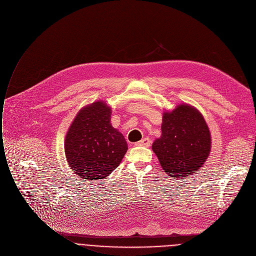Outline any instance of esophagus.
<instances>
[{
	"mask_svg": "<svg viewBox=\"0 0 256 256\" xmlns=\"http://www.w3.org/2000/svg\"><path fill=\"white\" fill-rule=\"evenodd\" d=\"M136 145H139V146H145V147H149V146L151 145V140H150V138H148V137H145V138H143L141 141L137 142V143H136Z\"/></svg>",
	"mask_w": 256,
	"mask_h": 256,
	"instance_id": "1",
	"label": "esophagus"
}]
</instances>
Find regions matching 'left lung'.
<instances>
[{
  "instance_id": "1",
  "label": "left lung",
  "mask_w": 256,
  "mask_h": 256,
  "mask_svg": "<svg viewBox=\"0 0 256 256\" xmlns=\"http://www.w3.org/2000/svg\"><path fill=\"white\" fill-rule=\"evenodd\" d=\"M162 135L152 145L162 169L172 178L196 174L210 156L212 137L202 114L180 103L163 113Z\"/></svg>"
}]
</instances>
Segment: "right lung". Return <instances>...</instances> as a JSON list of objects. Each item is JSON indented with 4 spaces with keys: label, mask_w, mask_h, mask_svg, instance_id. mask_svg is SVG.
<instances>
[{
    "label": "right lung",
    "mask_w": 256,
    "mask_h": 256,
    "mask_svg": "<svg viewBox=\"0 0 256 256\" xmlns=\"http://www.w3.org/2000/svg\"><path fill=\"white\" fill-rule=\"evenodd\" d=\"M112 109L105 100L82 107L72 122L64 139L66 158L82 178H107L124 158L128 145L111 124Z\"/></svg>",
    "instance_id": "1"
}]
</instances>
